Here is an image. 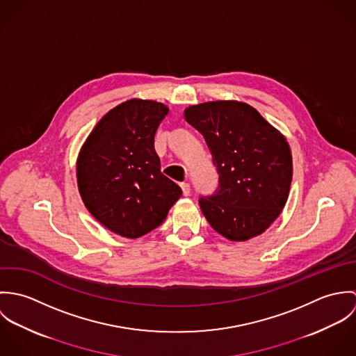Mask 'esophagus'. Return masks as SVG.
Instances as JSON below:
<instances>
[{
    "instance_id": "1",
    "label": "esophagus",
    "mask_w": 356,
    "mask_h": 356,
    "mask_svg": "<svg viewBox=\"0 0 356 356\" xmlns=\"http://www.w3.org/2000/svg\"><path fill=\"white\" fill-rule=\"evenodd\" d=\"M181 189H182L184 196H189L191 195V185L189 184H186V182L181 184Z\"/></svg>"
}]
</instances>
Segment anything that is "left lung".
I'll return each mask as SVG.
<instances>
[{
  "mask_svg": "<svg viewBox=\"0 0 356 356\" xmlns=\"http://www.w3.org/2000/svg\"><path fill=\"white\" fill-rule=\"evenodd\" d=\"M184 116L203 134L219 174V191L200 199L205 219L230 241L260 236L289 196L293 164L285 136L247 102H202Z\"/></svg>",
  "mask_w": 356,
  "mask_h": 356,
  "instance_id": "1",
  "label": "left lung"
}]
</instances>
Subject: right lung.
Masks as SVG:
<instances>
[{"mask_svg":"<svg viewBox=\"0 0 356 356\" xmlns=\"http://www.w3.org/2000/svg\"><path fill=\"white\" fill-rule=\"evenodd\" d=\"M167 113L163 102H122L102 116L78 154L82 202L104 227L124 238H140L159 227L182 195L161 174L153 147Z\"/></svg>","mask_w":356,"mask_h":356,"instance_id":"obj_1","label":"right lung"}]
</instances>
